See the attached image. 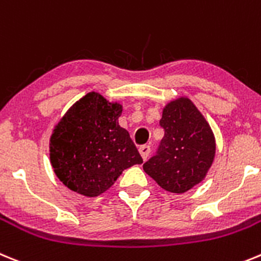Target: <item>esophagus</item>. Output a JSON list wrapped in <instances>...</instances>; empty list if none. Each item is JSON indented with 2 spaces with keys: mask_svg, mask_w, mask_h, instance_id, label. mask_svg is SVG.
<instances>
[{
  "mask_svg": "<svg viewBox=\"0 0 261 261\" xmlns=\"http://www.w3.org/2000/svg\"><path fill=\"white\" fill-rule=\"evenodd\" d=\"M139 152H140V156L143 157V160H147L148 156H149V152H151V147L149 145H142L139 148Z\"/></svg>",
  "mask_w": 261,
  "mask_h": 261,
  "instance_id": "34e87169",
  "label": "esophagus"
}]
</instances>
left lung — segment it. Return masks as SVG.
Listing matches in <instances>:
<instances>
[{
    "label": "left lung",
    "mask_w": 261,
    "mask_h": 261,
    "mask_svg": "<svg viewBox=\"0 0 261 261\" xmlns=\"http://www.w3.org/2000/svg\"><path fill=\"white\" fill-rule=\"evenodd\" d=\"M160 126L164 138L143 169L164 190L183 194L200 183L210 170L216 153L215 136L203 114L187 97L177 98L164 108Z\"/></svg>",
    "instance_id": "left-lung-1"
}]
</instances>
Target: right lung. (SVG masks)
<instances>
[{"mask_svg": "<svg viewBox=\"0 0 261 261\" xmlns=\"http://www.w3.org/2000/svg\"><path fill=\"white\" fill-rule=\"evenodd\" d=\"M122 105L90 92L75 102L50 136V163L58 179L84 196L113 186L122 171L143 159L118 125Z\"/></svg>", "mask_w": 261, "mask_h": 261, "instance_id": "obj_1", "label": "right lung"}]
</instances>
